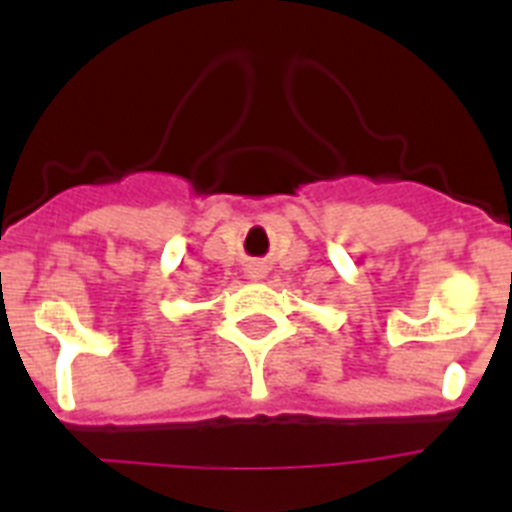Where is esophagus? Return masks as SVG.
I'll list each match as a JSON object with an SVG mask.
<instances>
[{
    "label": "esophagus",
    "mask_w": 512,
    "mask_h": 512,
    "mask_svg": "<svg viewBox=\"0 0 512 512\" xmlns=\"http://www.w3.org/2000/svg\"><path fill=\"white\" fill-rule=\"evenodd\" d=\"M248 277H251V279H261V277H264V269H261V266H253V269L248 271Z\"/></svg>",
    "instance_id": "esophagus-1"
}]
</instances>
